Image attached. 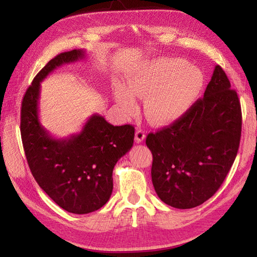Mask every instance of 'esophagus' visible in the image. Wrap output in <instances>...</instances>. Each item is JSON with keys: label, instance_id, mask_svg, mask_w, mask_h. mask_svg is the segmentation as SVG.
Segmentation results:
<instances>
[{"label": "esophagus", "instance_id": "34e87169", "mask_svg": "<svg viewBox=\"0 0 257 257\" xmlns=\"http://www.w3.org/2000/svg\"><path fill=\"white\" fill-rule=\"evenodd\" d=\"M145 138H146V135H145L144 130L139 129V130H137V132H136V135H135L136 143H137V144H141V143H143V141L145 140Z\"/></svg>", "mask_w": 257, "mask_h": 257}]
</instances>
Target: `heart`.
Wrapping results in <instances>:
<instances>
[{
    "label": "heart",
    "mask_w": 257,
    "mask_h": 257,
    "mask_svg": "<svg viewBox=\"0 0 257 257\" xmlns=\"http://www.w3.org/2000/svg\"><path fill=\"white\" fill-rule=\"evenodd\" d=\"M128 86L117 85L114 98L130 116L137 97L145 98L144 113L150 122L163 124L181 118L198 99L204 86L202 70L179 57H160L140 64L127 76Z\"/></svg>",
    "instance_id": "obj_1"
}]
</instances>
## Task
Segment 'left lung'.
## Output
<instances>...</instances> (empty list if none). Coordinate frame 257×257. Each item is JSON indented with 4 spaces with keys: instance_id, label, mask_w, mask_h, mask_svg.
Listing matches in <instances>:
<instances>
[{
    "instance_id": "left-lung-1",
    "label": "left lung",
    "mask_w": 257,
    "mask_h": 257,
    "mask_svg": "<svg viewBox=\"0 0 257 257\" xmlns=\"http://www.w3.org/2000/svg\"><path fill=\"white\" fill-rule=\"evenodd\" d=\"M242 132L241 103L216 65L204 96L169 127L149 134L151 178L162 202L177 209L201 205L224 181Z\"/></svg>"
}]
</instances>
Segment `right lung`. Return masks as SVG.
<instances>
[{"label":"right lung","instance_id":"obj_1","mask_svg":"<svg viewBox=\"0 0 257 257\" xmlns=\"http://www.w3.org/2000/svg\"><path fill=\"white\" fill-rule=\"evenodd\" d=\"M85 58V51L59 54L46 64L27 88L21 109V136L33 177L65 211L87 214L105 205L112 192V170L132 149L135 128L112 125L92 114L77 134L55 138L38 117L41 83L57 67Z\"/></svg>","mask_w":257,"mask_h":257}]
</instances>
